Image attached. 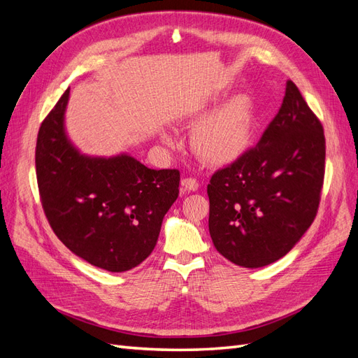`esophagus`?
I'll return each instance as SVG.
<instances>
[{
	"label": "esophagus",
	"mask_w": 358,
	"mask_h": 358,
	"mask_svg": "<svg viewBox=\"0 0 358 358\" xmlns=\"http://www.w3.org/2000/svg\"><path fill=\"white\" fill-rule=\"evenodd\" d=\"M180 185H182V192L185 194V192H192V191H197L199 189V182L196 180V179H192V178H185V179H182V182H180Z\"/></svg>",
	"instance_id": "esophagus-1"
}]
</instances>
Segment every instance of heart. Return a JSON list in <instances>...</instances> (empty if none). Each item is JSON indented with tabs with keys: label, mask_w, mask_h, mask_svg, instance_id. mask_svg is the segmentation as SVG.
Returning a JSON list of instances; mask_svg holds the SVG:
<instances>
[{
	"label": "heart",
	"mask_w": 358,
	"mask_h": 358,
	"mask_svg": "<svg viewBox=\"0 0 358 358\" xmlns=\"http://www.w3.org/2000/svg\"><path fill=\"white\" fill-rule=\"evenodd\" d=\"M210 106L212 103L200 104L191 113V117H202L210 110ZM254 124L255 110L251 96L236 94L202 117L194 127L191 134L194 152L213 166L231 164L239 159L251 145ZM161 140L170 145L173 137L170 133L162 131Z\"/></svg>",
	"instance_id": "1"
}]
</instances>
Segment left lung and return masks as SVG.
<instances>
[{"mask_svg": "<svg viewBox=\"0 0 358 358\" xmlns=\"http://www.w3.org/2000/svg\"><path fill=\"white\" fill-rule=\"evenodd\" d=\"M324 162L322 125L288 80L282 106L257 146L208 185L216 251L248 268L287 255L317 215Z\"/></svg>", "mask_w": 358, "mask_h": 358, "instance_id": "8db88e82", "label": "left lung"}]
</instances>
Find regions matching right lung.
I'll list each match as a JSON object with an SVG mask.
<instances>
[{"label":"right lung","mask_w":358,"mask_h":358,"mask_svg":"<svg viewBox=\"0 0 358 358\" xmlns=\"http://www.w3.org/2000/svg\"><path fill=\"white\" fill-rule=\"evenodd\" d=\"M69 99L70 88L38 129L43 209L73 254L107 272H127L154 251L162 218L179 196L180 175L148 169L129 154H82L66 131Z\"/></svg>","instance_id":"add662e5"}]
</instances>
